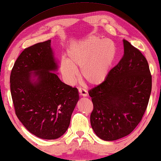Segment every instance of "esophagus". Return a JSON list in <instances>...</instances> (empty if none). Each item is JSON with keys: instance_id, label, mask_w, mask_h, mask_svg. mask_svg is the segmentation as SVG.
I'll list each match as a JSON object with an SVG mask.
<instances>
[{"instance_id": "obj_1", "label": "esophagus", "mask_w": 161, "mask_h": 161, "mask_svg": "<svg viewBox=\"0 0 161 161\" xmlns=\"http://www.w3.org/2000/svg\"><path fill=\"white\" fill-rule=\"evenodd\" d=\"M78 92H79V94H80L81 97H87L88 96V92H86L85 89H83V88H79Z\"/></svg>"}]
</instances>
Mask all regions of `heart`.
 Segmentation results:
<instances>
[{
	"mask_svg": "<svg viewBox=\"0 0 161 161\" xmlns=\"http://www.w3.org/2000/svg\"><path fill=\"white\" fill-rule=\"evenodd\" d=\"M117 56L113 41L90 36L77 42L67 51V58L60 62V72L65 82L73 85L78 78V68L83 80L93 86L107 80Z\"/></svg>",
	"mask_w": 161,
	"mask_h": 161,
	"instance_id": "obj_1",
	"label": "heart"
}]
</instances>
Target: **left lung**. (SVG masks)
<instances>
[{
	"label": "left lung",
	"mask_w": 161,
	"mask_h": 161,
	"mask_svg": "<svg viewBox=\"0 0 161 161\" xmlns=\"http://www.w3.org/2000/svg\"><path fill=\"white\" fill-rule=\"evenodd\" d=\"M122 59L103 83L89 91L94 109L91 125L98 137L114 141L131 134L140 122L152 90L146 58L123 39Z\"/></svg>",
	"instance_id": "obj_1"
}]
</instances>
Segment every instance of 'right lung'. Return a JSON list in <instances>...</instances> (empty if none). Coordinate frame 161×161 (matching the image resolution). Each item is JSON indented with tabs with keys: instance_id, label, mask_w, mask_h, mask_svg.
I'll use <instances>...</instances> for the list:
<instances>
[{
	"instance_id": "right-lung-1",
	"label": "right lung",
	"mask_w": 161,
	"mask_h": 161,
	"mask_svg": "<svg viewBox=\"0 0 161 161\" xmlns=\"http://www.w3.org/2000/svg\"><path fill=\"white\" fill-rule=\"evenodd\" d=\"M51 43L48 40L25 48L10 76L16 115L31 134L43 139H58L66 132L79 100L78 90L54 73L59 62Z\"/></svg>"
}]
</instances>
